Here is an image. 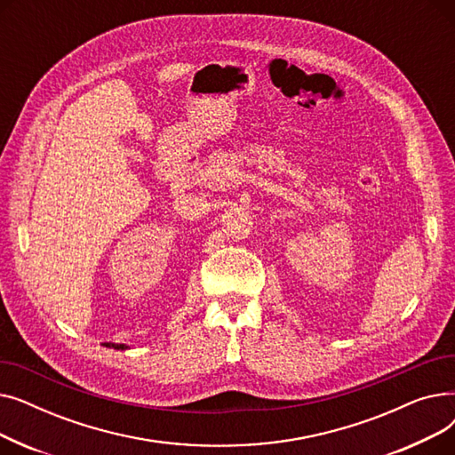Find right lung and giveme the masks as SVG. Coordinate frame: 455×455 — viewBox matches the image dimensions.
<instances>
[{
    "mask_svg": "<svg viewBox=\"0 0 455 455\" xmlns=\"http://www.w3.org/2000/svg\"><path fill=\"white\" fill-rule=\"evenodd\" d=\"M103 347L114 348V350H127L129 348V345H124V343H103Z\"/></svg>",
    "mask_w": 455,
    "mask_h": 455,
    "instance_id": "1",
    "label": "right lung"
}]
</instances>
